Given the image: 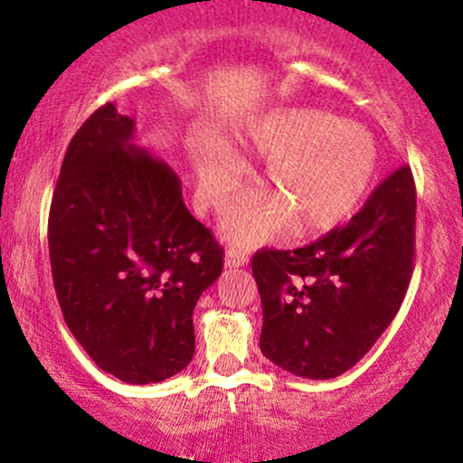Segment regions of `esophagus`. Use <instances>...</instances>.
I'll use <instances>...</instances> for the list:
<instances>
[{
  "label": "esophagus",
  "mask_w": 463,
  "mask_h": 463,
  "mask_svg": "<svg viewBox=\"0 0 463 463\" xmlns=\"http://www.w3.org/2000/svg\"><path fill=\"white\" fill-rule=\"evenodd\" d=\"M248 261L250 257L246 252H241V250H228L224 257L226 268H241V265H248Z\"/></svg>",
  "instance_id": "34e87169"
}]
</instances>
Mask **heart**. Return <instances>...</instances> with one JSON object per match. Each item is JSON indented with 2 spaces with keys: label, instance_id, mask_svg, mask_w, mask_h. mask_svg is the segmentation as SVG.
<instances>
[{
  "label": "heart",
  "instance_id": "b5f03b06",
  "mask_svg": "<svg viewBox=\"0 0 463 463\" xmlns=\"http://www.w3.org/2000/svg\"><path fill=\"white\" fill-rule=\"evenodd\" d=\"M241 156L268 163L265 187L222 217L237 246H257L287 228L296 235L326 231L353 213L368 191L379 146L368 128L316 109H283L254 119L237 141ZM202 198L224 209L246 183V165L231 147L211 143L195 156Z\"/></svg>",
  "mask_w": 463,
  "mask_h": 463
}]
</instances>
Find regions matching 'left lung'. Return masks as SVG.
I'll list each match as a JSON object with an SVG mask.
<instances>
[{
    "label": "left lung",
    "mask_w": 463,
    "mask_h": 463,
    "mask_svg": "<svg viewBox=\"0 0 463 463\" xmlns=\"http://www.w3.org/2000/svg\"><path fill=\"white\" fill-rule=\"evenodd\" d=\"M413 241L416 184L405 165L346 226L305 248L254 254L261 353L302 379H333L353 368L401 309Z\"/></svg>",
    "instance_id": "8db88e82"
}]
</instances>
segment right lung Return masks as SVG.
Wrapping results in <instances>:
<instances>
[{
    "label": "right lung",
    "instance_id": "add662e5",
    "mask_svg": "<svg viewBox=\"0 0 463 463\" xmlns=\"http://www.w3.org/2000/svg\"><path fill=\"white\" fill-rule=\"evenodd\" d=\"M50 261L69 331L130 385L169 379L195 350L194 309L224 250L184 206L180 178L106 104L80 126L52 198Z\"/></svg>",
    "mask_w": 463,
    "mask_h": 463
}]
</instances>
